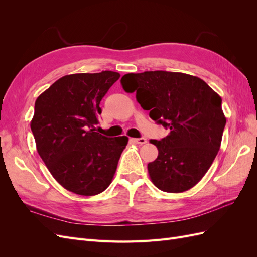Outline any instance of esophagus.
<instances>
[{
  "label": "esophagus",
  "mask_w": 257,
  "mask_h": 257,
  "mask_svg": "<svg viewBox=\"0 0 257 257\" xmlns=\"http://www.w3.org/2000/svg\"><path fill=\"white\" fill-rule=\"evenodd\" d=\"M133 142L137 145H145L147 143V139L145 137H142V138H134Z\"/></svg>",
  "instance_id": "esophagus-1"
}]
</instances>
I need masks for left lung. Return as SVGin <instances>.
<instances>
[{"instance_id": "left-lung-1", "label": "left lung", "mask_w": 257, "mask_h": 257, "mask_svg": "<svg viewBox=\"0 0 257 257\" xmlns=\"http://www.w3.org/2000/svg\"><path fill=\"white\" fill-rule=\"evenodd\" d=\"M121 84L125 92H136L150 118L170 131L161 141H150L159 150L148 164L153 184L168 193L192 189L220 150L226 124L221 96L203 79L183 73L126 74Z\"/></svg>"}]
</instances>
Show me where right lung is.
<instances>
[{
	"mask_svg": "<svg viewBox=\"0 0 257 257\" xmlns=\"http://www.w3.org/2000/svg\"><path fill=\"white\" fill-rule=\"evenodd\" d=\"M120 74L63 76L37 97L31 130L36 149L52 177L69 192L93 196L112 181L128 138L95 132L99 103Z\"/></svg>",
	"mask_w": 257,
	"mask_h": 257,
	"instance_id": "add662e5",
	"label": "right lung"
}]
</instances>
